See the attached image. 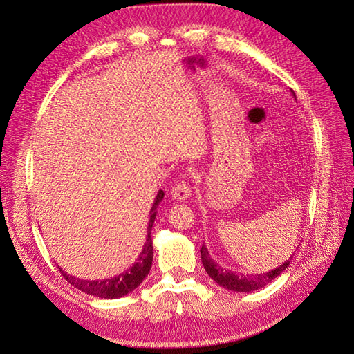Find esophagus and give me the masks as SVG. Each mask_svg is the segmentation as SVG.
<instances>
[{
  "label": "esophagus",
  "instance_id": "1",
  "mask_svg": "<svg viewBox=\"0 0 354 354\" xmlns=\"http://www.w3.org/2000/svg\"><path fill=\"white\" fill-rule=\"evenodd\" d=\"M192 196V189L189 184H185L184 181L181 183H176L175 185H173L171 189V198L175 201H179V202H184Z\"/></svg>",
  "mask_w": 354,
  "mask_h": 354
}]
</instances>
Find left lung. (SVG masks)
Instances as JSON below:
<instances>
[{
    "mask_svg": "<svg viewBox=\"0 0 354 354\" xmlns=\"http://www.w3.org/2000/svg\"><path fill=\"white\" fill-rule=\"evenodd\" d=\"M293 99L297 100L295 94L293 91H290ZM293 257V254L289 257V260H286L283 265H280L278 268L269 270V272H263V274H239L234 272V270L225 269L222 268L219 263H216L212 255H209L207 246L202 245L201 248V259H202V265H204L207 274L213 278V280L222 286V288L232 290V292H252V290H259L261 288H265L266 284H269L272 280L280 275L281 272H284L288 266L290 265V260Z\"/></svg>",
    "mask_w": 354,
    "mask_h": 354,
    "instance_id": "8db88e82",
    "label": "left lung"
}]
</instances>
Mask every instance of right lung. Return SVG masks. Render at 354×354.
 I'll list each match as a JSON object with an SVG mask.
<instances>
[{
  "label": "right lung",
  "mask_w": 354,
  "mask_h": 354,
  "mask_svg": "<svg viewBox=\"0 0 354 354\" xmlns=\"http://www.w3.org/2000/svg\"><path fill=\"white\" fill-rule=\"evenodd\" d=\"M164 199V192L160 190L156 193V198L150 208L149 213V223H147V236H146V243L142 246V251L140 252L138 259L135 260L133 265L126 269L124 272L118 274L115 277L104 278V280H82V278L73 277L66 274L62 268H59L64 278L74 288L79 290L88 293V295H94L104 299H115L122 298L127 293H131L133 289H137L138 286L142 283V280L147 277L150 272V268H152V260H153V246H152V227L156 219V208L160 205V202Z\"/></svg>",
  "instance_id": "obj_1"
}]
</instances>
